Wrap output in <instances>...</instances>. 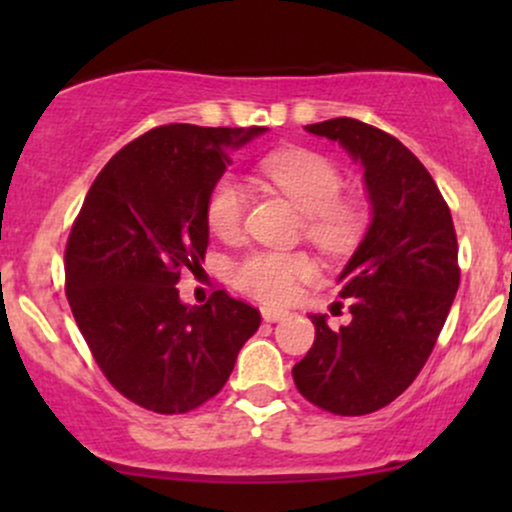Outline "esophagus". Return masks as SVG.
Here are the masks:
<instances>
[{"label": "esophagus", "instance_id": "1", "mask_svg": "<svg viewBox=\"0 0 512 512\" xmlns=\"http://www.w3.org/2000/svg\"><path fill=\"white\" fill-rule=\"evenodd\" d=\"M264 322H281L289 317V310H276V308H262Z\"/></svg>", "mask_w": 512, "mask_h": 512}]
</instances>
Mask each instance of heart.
I'll list each match as a JSON object with an SVG mask.
<instances>
[{
    "instance_id": "obj_1",
    "label": "heart",
    "mask_w": 512,
    "mask_h": 512,
    "mask_svg": "<svg viewBox=\"0 0 512 512\" xmlns=\"http://www.w3.org/2000/svg\"><path fill=\"white\" fill-rule=\"evenodd\" d=\"M260 173L305 214V238L325 255H346L361 240L366 211L344 199V178L330 158L308 149L272 151L260 161ZM248 211V192L233 175H221L207 195V223L223 240L240 236ZM313 274V262L301 252H252L238 264L233 281L240 291L264 303H289L298 281Z\"/></svg>"
}]
</instances>
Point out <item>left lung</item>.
I'll use <instances>...</instances> for the list:
<instances>
[{
    "label": "left lung",
    "mask_w": 512,
    "mask_h": 512,
    "mask_svg": "<svg viewBox=\"0 0 512 512\" xmlns=\"http://www.w3.org/2000/svg\"><path fill=\"white\" fill-rule=\"evenodd\" d=\"M305 129L361 163L373 219L337 279L351 322L332 330L310 315L315 342L293 383L315 407L361 416L402 395L431 356L460 286L457 236L431 173L392 134L354 117Z\"/></svg>",
    "instance_id": "obj_1"
}]
</instances>
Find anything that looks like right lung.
<instances>
[{
	"mask_svg": "<svg viewBox=\"0 0 512 512\" xmlns=\"http://www.w3.org/2000/svg\"><path fill=\"white\" fill-rule=\"evenodd\" d=\"M267 127L163 125L105 163L64 252L67 301L117 392L158 414L197 409L226 385L260 310L214 291L180 301L185 269H202L207 195Z\"/></svg>",
	"mask_w": 512,
	"mask_h": 512,
	"instance_id": "1",
	"label": "right lung"
}]
</instances>
